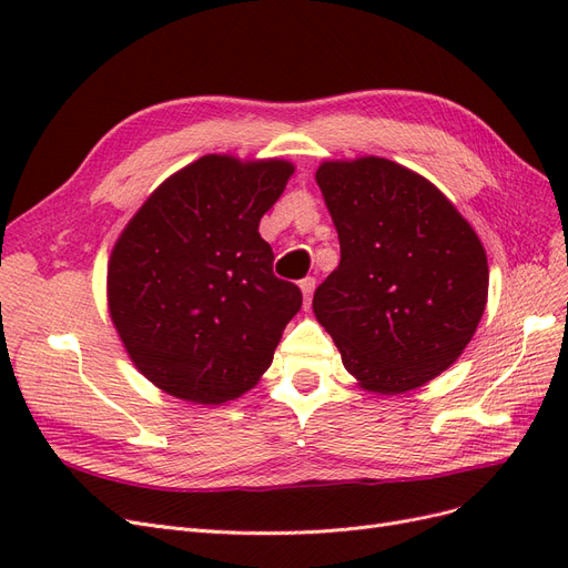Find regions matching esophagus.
Wrapping results in <instances>:
<instances>
[{
	"mask_svg": "<svg viewBox=\"0 0 568 568\" xmlns=\"http://www.w3.org/2000/svg\"><path fill=\"white\" fill-rule=\"evenodd\" d=\"M315 277H305V280H301V291H303V296H305V303H311V298H313V291H315Z\"/></svg>",
	"mask_w": 568,
	"mask_h": 568,
	"instance_id": "34e87169",
	"label": "esophagus"
}]
</instances>
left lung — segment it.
<instances>
[{
    "label": "left lung",
    "mask_w": 568,
    "mask_h": 568,
    "mask_svg": "<svg viewBox=\"0 0 568 568\" xmlns=\"http://www.w3.org/2000/svg\"><path fill=\"white\" fill-rule=\"evenodd\" d=\"M315 180L341 263L313 311L343 367L384 395L436 379L486 311L488 261L476 232L432 182L386 159L324 161Z\"/></svg>",
    "instance_id": "1"
}]
</instances>
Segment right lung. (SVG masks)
Masks as SVG:
<instances>
[{
	"instance_id": "obj_1",
	"label": "right lung",
	"mask_w": 568,
	"mask_h": 568,
	"mask_svg": "<svg viewBox=\"0 0 568 568\" xmlns=\"http://www.w3.org/2000/svg\"><path fill=\"white\" fill-rule=\"evenodd\" d=\"M294 165L203 156L168 178L120 234L109 261V311L151 384L182 400L220 405L272 365L296 284L274 277L257 232Z\"/></svg>"
}]
</instances>
